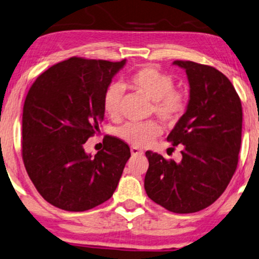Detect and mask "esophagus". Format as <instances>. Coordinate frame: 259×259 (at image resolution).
Wrapping results in <instances>:
<instances>
[{"instance_id":"1","label":"esophagus","mask_w":259,"mask_h":259,"mask_svg":"<svg viewBox=\"0 0 259 259\" xmlns=\"http://www.w3.org/2000/svg\"><path fill=\"white\" fill-rule=\"evenodd\" d=\"M130 152H132V155H133V156L142 155V154H143L142 150L137 148V147H132V148H130Z\"/></svg>"}]
</instances>
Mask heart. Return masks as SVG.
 I'll return each mask as SVG.
<instances>
[{"mask_svg":"<svg viewBox=\"0 0 259 259\" xmlns=\"http://www.w3.org/2000/svg\"><path fill=\"white\" fill-rule=\"evenodd\" d=\"M127 86L153 101V111L160 119L175 123L186 110L188 98L183 91L175 88V78L153 65H143L126 77ZM122 90L118 84H110L103 97L104 111L110 118L119 116ZM162 127L155 120L126 123L118 129L120 139L135 147H147L161 135Z\"/></svg>","mask_w":259,"mask_h":259,"instance_id":"heart-1","label":"heart"}]
</instances>
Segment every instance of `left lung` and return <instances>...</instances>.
<instances>
[{"label": "left lung", "mask_w": 259, "mask_h": 259, "mask_svg": "<svg viewBox=\"0 0 259 259\" xmlns=\"http://www.w3.org/2000/svg\"><path fill=\"white\" fill-rule=\"evenodd\" d=\"M185 70L190 99L185 113L167 136L182 147V161L147 150L148 197L177 214L212 204L230 184L238 165L243 110L233 84L221 71L191 61H175Z\"/></svg>", "instance_id": "1"}]
</instances>
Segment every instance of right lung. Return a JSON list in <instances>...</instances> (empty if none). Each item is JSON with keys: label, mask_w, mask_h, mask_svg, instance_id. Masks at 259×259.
I'll list each match as a JSON object with an SVG mask.
<instances>
[{"label": "right lung", "mask_w": 259, "mask_h": 259, "mask_svg": "<svg viewBox=\"0 0 259 259\" xmlns=\"http://www.w3.org/2000/svg\"><path fill=\"white\" fill-rule=\"evenodd\" d=\"M126 60L71 57L39 75L22 112V160L45 201L67 211H84L111 198L130 148L107 136L92 156L86 141L104 120L103 97Z\"/></svg>", "instance_id": "obj_1"}]
</instances>
